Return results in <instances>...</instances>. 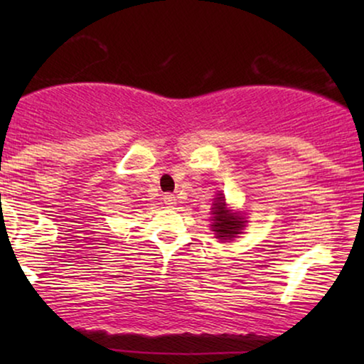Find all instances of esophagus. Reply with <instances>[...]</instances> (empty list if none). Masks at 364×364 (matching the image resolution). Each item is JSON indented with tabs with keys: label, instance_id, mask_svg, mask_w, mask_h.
<instances>
[{
	"label": "esophagus",
	"instance_id": "34e87169",
	"mask_svg": "<svg viewBox=\"0 0 364 364\" xmlns=\"http://www.w3.org/2000/svg\"><path fill=\"white\" fill-rule=\"evenodd\" d=\"M162 198H164V203H166V205H168V207L176 205V202H177L176 196H172V193H166V196H164Z\"/></svg>",
	"mask_w": 364,
	"mask_h": 364
}]
</instances>
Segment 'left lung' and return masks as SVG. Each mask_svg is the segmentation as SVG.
I'll list each match as a JSON object with an SVG mask.
<instances>
[{
  "label": "left lung",
  "mask_w": 364,
  "mask_h": 364,
  "mask_svg": "<svg viewBox=\"0 0 364 364\" xmlns=\"http://www.w3.org/2000/svg\"><path fill=\"white\" fill-rule=\"evenodd\" d=\"M213 210V232L217 233V238H220V240H230L237 235V233H240L242 227H243V222L242 218L238 215H233L225 208V202H223V198L220 197L218 200H215L212 207Z\"/></svg>",
  "instance_id": "1"
}]
</instances>
